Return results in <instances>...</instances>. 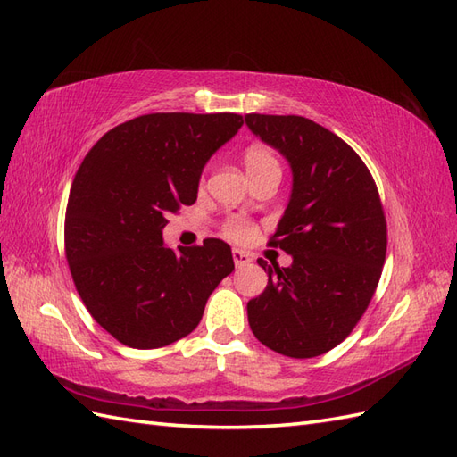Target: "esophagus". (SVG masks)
Here are the masks:
<instances>
[{"mask_svg": "<svg viewBox=\"0 0 457 457\" xmlns=\"http://www.w3.org/2000/svg\"><path fill=\"white\" fill-rule=\"evenodd\" d=\"M233 262H236V266L237 268H241V266H247V264H251V254L249 253H245V251H239V249H233Z\"/></svg>", "mask_w": 457, "mask_h": 457, "instance_id": "esophagus-1", "label": "esophagus"}]
</instances>
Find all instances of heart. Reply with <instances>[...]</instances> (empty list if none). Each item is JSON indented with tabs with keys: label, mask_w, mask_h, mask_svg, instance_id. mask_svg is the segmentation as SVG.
I'll return each mask as SVG.
<instances>
[{
	"label": "heart",
	"mask_w": 457,
	"mask_h": 457,
	"mask_svg": "<svg viewBox=\"0 0 457 457\" xmlns=\"http://www.w3.org/2000/svg\"><path fill=\"white\" fill-rule=\"evenodd\" d=\"M243 163H245V170H247L251 179L264 178V175H278V178H279V173H282L278 156L274 154L270 148L262 146V145H253V146L245 150L243 152ZM224 233L231 239L245 241V239H249L253 236L254 229L247 220L229 218V220L224 221Z\"/></svg>",
	"instance_id": "1"
}]
</instances>
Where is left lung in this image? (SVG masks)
Listing matches in <instances>:
<instances>
[{"mask_svg":"<svg viewBox=\"0 0 457 457\" xmlns=\"http://www.w3.org/2000/svg\"><path fill=\"white\" fill-rule=\"evenodd\" d=\"M245 123L294 171L270 239L294 262L259 259L268 286L247 303L251 330L276 353L317 357L345 340L377 291L388 245L377 183L345 140L307 117L247 113Z\"/></svg>","mask_w":457,"mask_h":457,"instance_id":"1","label":"left lung"}]
</instances>
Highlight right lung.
Masks as SVG:
<instances>
[{
  "mask_svg": "<svg viewBox=\"0 0 457 457\" xmlns=\"http://www.w3.org/2000/svg\"><path fill=\"white\" fill-rule=\"evenodd\" d=\"M243 125L237 113H146L113 127L75 173L65 256L85 307L117 342L170 345L191 334L233 272L229 245L171 251L168 216L196 201L204 163Z\"/></svg>",
  "mask_w": 457,
  "mask_h": 457,
  "instance_id": "right-lung-1",
  "label": "right lung"
}]
</instances>
